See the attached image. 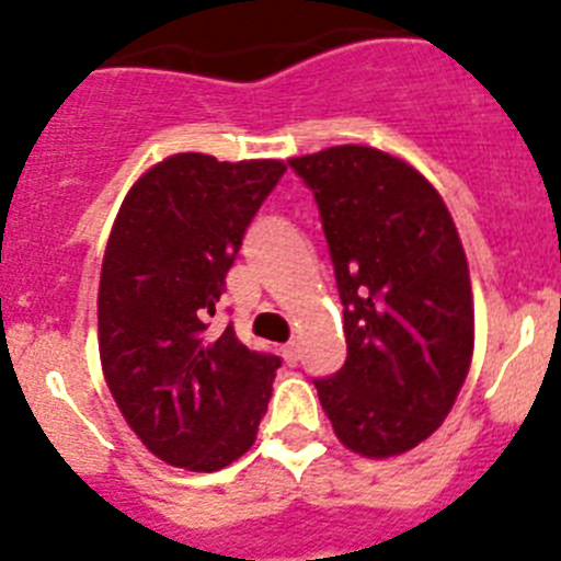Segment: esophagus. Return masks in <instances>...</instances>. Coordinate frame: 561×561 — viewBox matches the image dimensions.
Masks as SVG:
<instances>
[{"label":"esophagus","mask_w":561,"mask_h":561,"mask_svg":"<svg viewBox=\"0 0 561 561\" xmlns=\"http://www.w3.org/2000/svg\"><path fill=\"white\" fill-rule=\"evenodd\" d=\"M280 351H284L286 365H297V359H300V345H297V342H286Z\"/></svg>","instance_id":"1"}]
</instances>
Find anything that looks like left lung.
Returning <instances> with one entry per match:
<instances>
[{"mask_svg":"<svg viewBox=\"0 0 561 561\" xmlns=\"http://www.w3.org/2000/svg\"><path fill=\"white\" fill-rule=\"evenodd\" d=\"M289 165L314 191L348 359L314 379L342 447L393 458L427 440L463 388L474 300L458 227L410 162L370 146H331Z\"/></svg>","mask_w":561,"mask_h":561,"instance_id":"1","label":"left lung"}]
</instances>
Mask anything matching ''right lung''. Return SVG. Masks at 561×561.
Wrapping results in <instances>:
<instances>
[{"label":"right lung","mask_w":561,"mask_h":561,"mask_svg":"<svg viewBox=\"0 0 561 561\" xmlns=\"http://www.w3.org/2000/svg\"><path fill=\"white\" fill-rule=\"evenodd\" d=\"M286 165L173 153L126 193L103 252L98 348L148 453L216 472L255 444L280 359L207 331L247 225Z\"/></svg>","instance_id":"add662e5"}]
</instances>
